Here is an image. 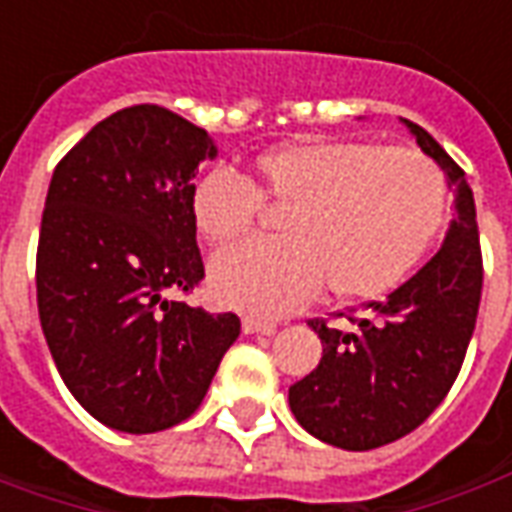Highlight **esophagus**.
I'll use <instances>...</instances> for the list:
<instances>
[{"label": "esophagus", "mask_w": 512, "mask_h": 512, "mask_svg": "<svg viewBox=\"0 0 512 512\" xmlns=\"http://www.w3.org/2000/svg\"><path fill=\"white\" fill-rule=\"evenodd\" d=\"M241 329H244V334H268V337H271V334L277 332V323L246 315L244 321H241Z\"/></svg>", "instance_id": "obj_1"}]
</instances>
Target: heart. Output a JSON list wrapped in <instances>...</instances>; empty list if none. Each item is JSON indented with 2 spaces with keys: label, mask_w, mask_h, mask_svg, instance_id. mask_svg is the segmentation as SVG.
Listing matches in <instances>:
<instances>
[{
  "label": "heart",
  "mask_w": 512,
  "mask_h": 512,
  "mask_svg": "<svg viewBox=\"0 0 512 512\" xmlns=\"http://www.w3.org/2000/svg\"><path fill=\"white\" fill-rule=\"evenodd\" d=\"M257 186L213 169L194 186L191 219L213 246L255 227L263 202L285 211L277 241L233 246L211 263L216 299L285 315L326 288L337 299H376L403 285L439 241L450 213L441 169L406 147L307 139L257 161Z\"/></svg>",
  "instance_id": "b5f03b06"
}]
</instances>
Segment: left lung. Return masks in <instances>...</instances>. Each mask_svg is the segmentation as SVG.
<instances>
[{
  "instance_id": "obj_1",
  "label": "left lung",
  "mask_w": 512,
  "mask_h": 512,
  "mask_svg": "<svg viewBox=\"0 0 512 512\" xmlns=\"http://www.w3.org/2000/svg\"><path fill=\"white\" fill-rule=\"evenodd\" d=\"M403 123L444 169L458 219L439 252L389 299L370 301L365 315H345L356 332L310 321L323 356L290 386V411L307 433L340 450H376L419 428L461 373L480 310L483 252L472 186L425 128Z\"/></svg>"
}]
</instances>
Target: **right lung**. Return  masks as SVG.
Segmentation results:
<instances>
[{
    "mask_svg": "<svg viewBox=\"0 0 512 512\" xmlns=\"http://www.w3.org/2000/svg\"><path fill=\"white\" fill-rule=\"evenodd\" d=\"M208 131L156 104L90 128L51 175L40 222L38 312L71 395L123 433H158L200 408L235 312L211 315L167 290L205 277L191 219Z\"/></svg>",
    "mask_w": 512,
    "mask_h": 512,
    "instance_id": "1",
    "label": "right lung"
}]
</instances>
